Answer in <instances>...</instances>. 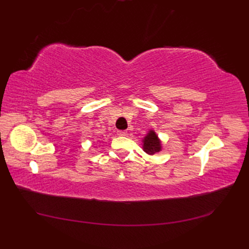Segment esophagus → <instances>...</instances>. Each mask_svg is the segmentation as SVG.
<instances>
[{
  "label": "esophagus",
  "instance_id": "obj_1",
  "mask_svg": "<svg viewBox=\"0 0 249 249\" xmlns=\"http://www.w3.org/2000/svg\"><path fill=\"white\" fill-rule=\"evenodd\" d=\"M117 134L119 136H127V132L126 131H118Z\"/></svg>",
  "mask_w": 249,
  "mask_h": 249
}]
</instances>
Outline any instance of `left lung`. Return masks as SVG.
<instances>
[{
  "label": "left lung",
  "instance_id": "left-lung-1",
  "mask_svg": "<svg viewBox=\"0 0 249 249\" xmlns=\"http://www.w3.org/2000/svg\"><path fill=\"white\" fill-rule=\"evenodd\" d=\"M142 149L149 156H153L162 150V141L155 130L150 129L144 138H142Z\"/></svg>",
  "mask_w": 249,
  "mask_h": 249
}]
</instances>
